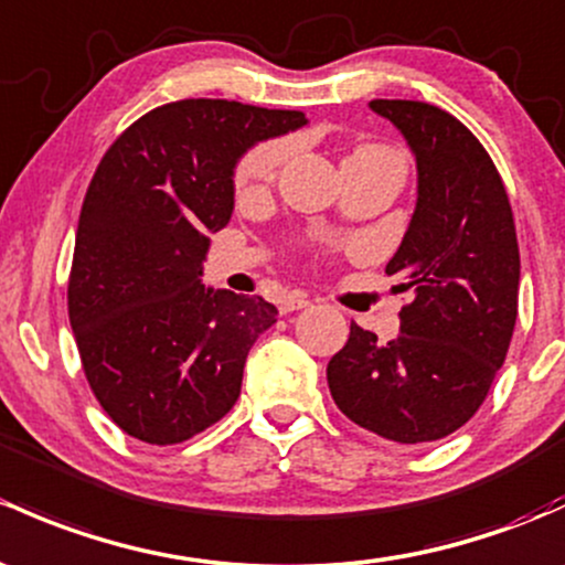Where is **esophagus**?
Returning a JSON list of instances; mask_svg holds the SVG:
<instances>
[{"label": "esophagus", "instance_id": "1", "mask_svg": "<svg viewBox=\"0 0 565 565\" xmlns=\"http://www.w3.org/2000/svg\"><path fill=\"white\" fill-rule=\"evenodd\" d=\"M308 306H311V300H308L306 295H289V298L281 300V313L300 311V308H308Z\"/></svg>", "mask_w": 565, "mask_h": 565}]
</instances>
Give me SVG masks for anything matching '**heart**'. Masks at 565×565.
Listing matches in <instances>:
<instances>
[{
  "label": "heart",
  "mask_w": 565,
  "mask_h": 565,
  "mask_svg": "<svg viewBox=\"0 0 565 565\" xmlns=\"http://www.w3.org/2000/svg\"><path fill=\"white\" fill-rule=\"evenodd\" d=\"M382 151H387V148L360 146L349 159L371 157V153H382ZM284 157H287V146H284V142H263V146H257L254 151H248L246 157H243V162L237 164V173H235L237 192L248 194L263 189L265 183L273 181V175L278 173Z\"/></svg>",
  "instance_id": "1"
}]
</instances>
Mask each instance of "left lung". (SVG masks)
Instances as JSON below:
<instances>
[{"label": "left lung", "instance_id": "obj_1", "mask_svg": "<svg viewBox=\"0 0 565 565\" xmlns=\"http://www.w3.org/2000/svg\"><path fill=\"white\" fill-rule=\"evenodd\" d=\"M417 159V207L387 276L412 292L401 335L382 343L352 324L328 365L335 406L397 444L462 427L490 392L518 322L520 248L507 186L484 146L447 110L371 99Z\"/></svg>", "mask_w": 565, "mask_h": 565}]
</instances>
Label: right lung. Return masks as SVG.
<instances>
[{"mask_svg":"<svg viewBox=\"0 0 565 565\" xmlns=\"http://www.w3.org/2000/svg\"><path fill=\"white\" fill-rule=\"evenodd\" d=\"M306 124L300 110L181 99L105 151L81 207L67 308L88 387L132 438L181 444L235 406L248 349L278 308L200 281L207 233L233 216L237 159Z\"/></svg>","mask_w":565,"mask_h":565,"instance_id":"1","label":"right lung"}]
</instances>
